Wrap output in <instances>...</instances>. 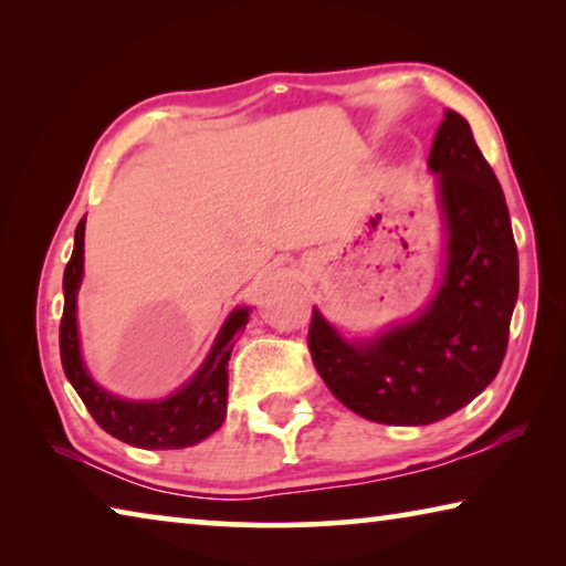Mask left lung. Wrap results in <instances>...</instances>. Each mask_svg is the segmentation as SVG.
Segmentation results:
<instances>
[{"mask_svg":"<svg viewBox=\"0 0 566 566\" xmlns=\"http://www.w3.org/2000/svg\"><path fill=\"white\" fill-rule=\"evenodd\" d=\"M429 169L439 171L447 272L429 310L379 339L347 344L312 312V361L344 407L379 424L454 415L496 377L510 342L520 264L504 191L469 122L447 109Z\"/></svg>","mask_w":566,"mask_h":566,"instance_id":"left-lung-1","label":"left lung"}]
</instances>
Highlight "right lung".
Instances as JSON below:
<instances>
[{
    "mask_svg": "<svg viewBox=\"0 0 566 566\" xmlns=\"http://www.w3.org/2000/svg\"><path fill=\"white\" fill-rule=\"evenodd\" d=\"M84 222L76 224L74 252L64 270V312L60 322V354L66 379L92 419L104 432L119 442L142 449H181L202 442L222 427L227 417V364L234 349V339L247 324V310L229 314L222 332L209 352L202 369L187 387L161 401H124L99 389L90 379L80 359V337H76V290L84 272Z\"/></svg>",
    "mask_w": 566,
    "mask_h": 566,
    "instance_id": "obj_1",
    "label": "right lung"
}]
</instances>
